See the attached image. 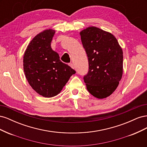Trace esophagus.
<instances>
[{
    "mask_svg": "<svg viewBox=\"0 0 147 147\" xmlns=\"http://www.w3.org/2000/svg\"><path fill=\"white\" fill-rule=\"evenodd\" d=\"M69 65L71 67L73 68V69H74V64H73L72 63H69Z\"/></svg>",
    "mask_w": 147,
    "mask_h": 147,
    "instance_id": "obj_1",
    "label": "esophagus"
}]
</instances>
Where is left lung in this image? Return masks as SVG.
<instances>
[{"mask_svg":"<svg viewBox=\"0 0 147 147\" xmlns=\"http://www.w3.org/2000/svg\"><path fill=\"white\" fill-rule=\"evenodd\" d=\"M80 34L88 59V72L83 77L87 90L97 98H105L121 79L122 48L113 35L98 28H87Z\"/></svg>","mask_w":147,"mask_h":147,"instance_id":"1","label":"left lung"}]
</instances>
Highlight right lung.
<instances>
[{
	"instance_id": "add662e5",
	"label": "right lung",
	"mask_w": 147,
	"mask_h": 147,
	"mask_svg": "<svg viewBox=\"0 0 147 147\" xmlns=\"http://www.w3.org/2000/svg\"><path fill=\"white\" fill-rule=\"evenodd\" d=\"M55 30L47 29L37 35L30 42L23 57L26 79L33 90L45 97L57 95L70 77L76 73L63 63L53 51L51 42Z\"/></svg>"
}]
</instances>
